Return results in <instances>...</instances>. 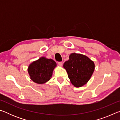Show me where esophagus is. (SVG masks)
I'll return each instance as SVG.
<instances>
[{"instance_id":"34e87169","label":"esophagus","mask_w":120,"mask_h":120,"mask_svg":"<svg viewBox=\"0 0 120 120\" xmlns=\"http://www.w3.org/2000/svg\"><path fill=\"white\" fill-rule=\"evenodd\" d=\"M58 64H59V66H60V67L62 66V64H63L62 62H58Z\"/></svg>"}]
</instances>
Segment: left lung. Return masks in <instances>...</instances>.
<instances>
[{"label": "left lung", "instance_id": "obj_1", "mask_svg": "<svg viewBox=\"0 0 120 120\" xmlns=\"http://www.w3.org/2000/svg\"><path fill=\"white\" fill-rule=\"evenodd\" d=\"M64 67L72 84L79 87L88 82L94 71L95 64L86 56L74 53L69 56V59L64 63Z\"/></svg>", "mask_w": 120, "mask_h": 120}]
</instances>
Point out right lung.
<instances>
[{
    "label": "right lung",
    "mask_w": 120,
    "mask_h": 120,
    "mask_svg": "<svg viewBox=\"0 0 120 120\" xmlns=\"http://www.w3.org/2000/svg\"><path fill=\"white\" fill-rule=\"evenodd\" d=\"M56 66V62L52 59L42 57L30 65L28 72L34 82L44 84L50 79Z\"/></svg>",
    "instance_id": "1"
}]
</instances>
